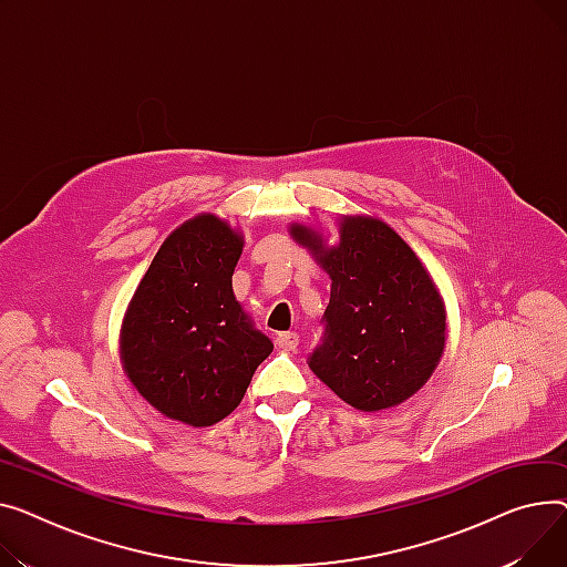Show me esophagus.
Returning <instances> with one entry per match:
<instances>
[{
    "mask_svg": "<svg viewBox=\"0 0 567 567\" xmlns=\"http://www.w3.org/2000/svg\"><path fill=\"white\" fill-rule=\"evenodd\" d=\"M277 346L284 350H295L299 346V334H295V331H284V334L277 337Z\"/></svg>",
    "mask_w": 567,
    "mask_h": 567,
    "instance_id": "obj_1",
    "label": "esophagus"
}]
</instances>
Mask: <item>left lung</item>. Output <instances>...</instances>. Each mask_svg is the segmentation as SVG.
I'll use <instances>...</instances> for the list:
<instances>
[{
	"mask_svg": "<svg viewBox=\"0 0 567 567\" xmlns=\"http://www.w3.org/2000/svg\"><path fill=\"white\" fill-rule=\"evenodd\" d=\"M331 279L320 346L309 369L341 401L380 412L414 395L437 369L446 343L442 295L398 233L375 217H343L339 245L292 224Z\"/></svg>",
	"mask_w": 567,
	"mask_h": 567,
	"instance_id": "1",
	"label": "left lung"
}]
</instances>
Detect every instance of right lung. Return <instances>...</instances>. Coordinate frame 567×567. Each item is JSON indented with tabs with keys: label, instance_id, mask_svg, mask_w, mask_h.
I'll return each instance as SVG.
<instances>
[{
	"label": "right lung",
	"instance_id": "obj_1",
	"mask_svg": "<svg viewBox=\"0 0 567 567\" xmlns=\"http://www.w3.org/2000/svg\"><path fill=\"white\" fill-rule=\"evenodd\" d=\"M243 245L215 215L185 221L155 254L123 318L125 375L157 412L194 427L236 410L275 348L233 295Z\"/></svg>",
	"mask_w": 567,
	"mask_h": 567
}]
</instances>
